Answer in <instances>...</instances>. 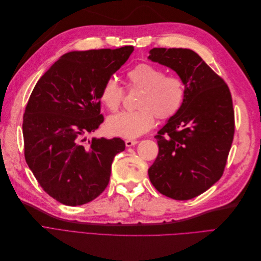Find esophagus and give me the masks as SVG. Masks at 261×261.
Listing matches in <instances>:
<instances>
[{"label":"esophagus","instance_id":"esophagus-1","mask_svg":"<svg viewBox=\"0 0 261 261\" xmlns=\"http://www.w3.org/2000/svg\"><path fill=\"white\" fill-rule=\"evenodd\" d=\"M138 144V140H132V139H127L125 141V145L126 147H133Z\"/></svg>","mask_w":261,"mask_h":261}]
</instances>
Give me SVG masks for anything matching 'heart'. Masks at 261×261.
<instances>
[{
    "label": "heart",
    "instance_id": "1",
    "mask_svg": "<svg viewBox=\"0 0 261 261\" xmlns=\"http://www.w3.org/2000/svg\"><path fill=\"white\" fill-rule=\"evenodd\" d=\"M129 88L141 89L136 111H124L110 116L107 129L113 136L137 138L151 129L155 116L168 120L174 116L183 106L185 85L177 76L165 75L160 67L140 63L127 74ZM100 101L109 111L115 112L124 99V89L114 78H108L100 90Z\"/></svg>",
    "mask_w": 261,
    "mask_h": 261
}]
</instances>
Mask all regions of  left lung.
<instances>
[{
  "label": "left lung",
  "instance_id": "1",
  "mask_svg": "<svg viewBox=\"0 0 261 261\" xmlns=\"http://www.w3.org/2000/svg\"><path fill=\"white\" fill-rule=\"evenodd\" d=\"M149 54V60L174 70L186 90L179 111L154 136L159 153L149 178L162 195L188 200L223 174L234 137L231 92L193 50L153 48Z\"/></svg>",
  "mask_w": 261,
  "mask_h": 261
}]
</instances>
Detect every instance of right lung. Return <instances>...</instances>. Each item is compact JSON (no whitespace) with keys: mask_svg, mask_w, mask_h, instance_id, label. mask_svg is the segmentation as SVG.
<instances>
[{"mask_svg":"<svg viewBox=\"0 0 261 261\" xmlns=\"http://www.w3.org/2000/svg\"><path fill=\"white\" fill-rule=\"evenodd\" d=\"M134 46L62 55L36 84L22 121L25 159L38 183L66 206H81L105 191L121 138L87 134L103 122L100 90L128 60Z\"/></svg>","mask_w":261,"mask_h":261,"instance_id":"right-lung-1","label":"right lung"}]
</instances>
